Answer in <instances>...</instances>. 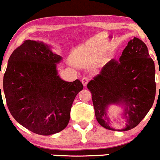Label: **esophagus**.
<instances>
[{"label":"esophagus","mask_w":160,"mask_h":160,"mask_svg":"<svg viewBox=\"0 0 160 160\" xmlns=\"http://www.w3.org/2000/svg\"><path fill=\"white\" fill-rule=\"evenodd\" d=\"M88 82H89V77L88 76H84L83 78H82V84H83L84 86H86L87 84L88 83Z\"/></svg>","instance_id":"34e87169"}]
</instances>
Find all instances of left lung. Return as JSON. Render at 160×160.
Listing matches in <instances>:
<instances>
[{"mask_svg":"<svg viewBox=\"0 0 160 160\" xmlns=\"http://www.w3.org/2000/svg\"><path fill=\"white\" fill-rule=\"evenodd\" d=\"M155 72L154 61L148 54L146 45L134 37L128 42L119 61L110 60L87 85L99 124L108 130L115 131L109 125L107 107L123 103V115L128 124L126 128L118 131L125 132L135 128L154 102Z\"/></svg>","mask_w":160,"mask_h":160,"instance_id":"8db88e82","label":"left lung"}]
</instances>
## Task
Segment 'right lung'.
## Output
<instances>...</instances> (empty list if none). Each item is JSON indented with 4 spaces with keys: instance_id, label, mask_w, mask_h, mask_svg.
<instances>
[{
    "instance_id": "obj_1",
    "label": "right lung",
    "mask_w": 160,
    "mask_h": 160,
    "mask_svg": "<svg viewBox=\"0 0 160 160\" xmlns=\"http://www.w3.org/2000/svg\"><path fill=\"white\" fill-rule=\"evenodd\" d=\"M61 60L47 45L30 39L9 58L3 80L7 106L12 117L33 133L50 135L64 130L74 99L83 89L79 80L68 82L58 75L56 64Z\"/></svg>"
}]
</instances>
